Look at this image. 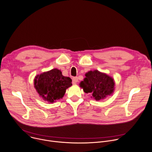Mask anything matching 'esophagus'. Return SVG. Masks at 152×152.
<instances>
[{
	"mask_svg": "<svg viewBox=\"0 0 152 152\" xmlns=\"http://www.w3.org/2000/svg\"><path fill=\"white\" fill-rule=\"evenodd\" d=\"M78 82V77H73V83L75 84Z\"/></svg>",
	"mask_w": 152,
	"mask_h": 152,
	"instance_id": "obj_1",
	"label": "esophagus"
}]
</instances>
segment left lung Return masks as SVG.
<instances>
[{"label": "left lung", "instance_id": "left-lung-1", "mask_svg": "<svg viewBox=\"0 0 152 152\" xmlns=\"http://www.w3.org/2000/svg\"><path fill=\"white\" fill-rule=\"evenodd\" d=\"M85 76L80 86L85 92L91 94V97L95 99H104L113 92L114 80L106 74L98 70L89 71Z\"/></svg>", "mask_w": 152, "mask_h": 152}]
</instances>
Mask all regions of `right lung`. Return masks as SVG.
<instances>
[{
  "label": "right lung",
  "mask_w": 152,
  "mask_h": 152,
  "mask_svg": "<svg viewBox=\"0 0 152 152\" xmlns=\"http://www.w3.org/2000/svg\"><path fill=\"white\" fill-rule=\"evenodd\" d=\"M72 82L69 77L64 76L60 70L55 69L37 76L34 87L45 100L53 103L63 97L66 89L72 85Z\"/></svg>",
  "instance_id": "right-lung-1"
}]
</instances>
